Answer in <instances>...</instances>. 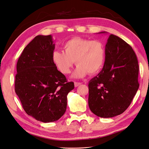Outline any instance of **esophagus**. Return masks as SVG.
<instances>
[{
    "label": "esophagus",
    "instance_id": "obj_1",
    "mask_svg": "<svg viewBox=\"0 0 149 149\" xmlns=\"http://www.w3.org/2000/svg\"><path fill=\"white\" fill-rule=\"evenodd\" d=\"M81 84V83H78V82H74V86L78 87L79 85Z\"/></svg>",
    "mask_w": 149,
    "mask_h": 149
}]
</instances>
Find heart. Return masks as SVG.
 I'll return each instance as SVG.
<instances>
[{"instance_id": "1", "label": "heart", "mask_w": 149, "mask_h": 149, "mask_svg": "<svg viewBox=\"0 0 149 149\" xmlns=\"http://www.w3.org/2000/svg\"><path fill=\"white\" fill-rule=\"evenodd\" d=\"M64 52L55 50L52 53L54 65L61 73L69 74L74 61L77 68L73 74L75 78H84L88 73H99L104 64L105 47L100 40L76 37L63 44Z\"/></svg>"}]
</instances>
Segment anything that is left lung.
Wrapping results in <instances>:
<instances>
[{
  "label": "left lung",
  "instance_id": "8db88e82",
  "mask_svg": "<svg viewBox=\"0 0 149 149\" xmlns=\"http://www.w3.org/2000/svg\"><path fill=\"white\" fill-rule=\"evenodd\" d=\"M105 49L102 69L89 82L88 104L97 116L109 118L123 113L136 95L139 64L132 47L118 36L109 35Z\"/></svg>",
  "mask_w": 149,
  "mask_h": 149
}]
</instances>
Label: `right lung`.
I'll list each match as a JSON object with an SVG mask.
<instances>
[{
    "label": "right lung",
    "mask_w": 149,
    "mask_h": 149,
    "mask_svg": "<svg viewBox=\"0 0 149 149\" xmlns=\"http://www.w3.org/2000/svg\"><path fill=\"white\" fill-rule=\"evenodd\" d=\"M52 36L37 35L17 63L15 91L28 115L45 123L56 121L66 110L67 95L74 88L52 61Z\"/></svg>",
    "instance_id": "obj_1"
}]
</instances>
